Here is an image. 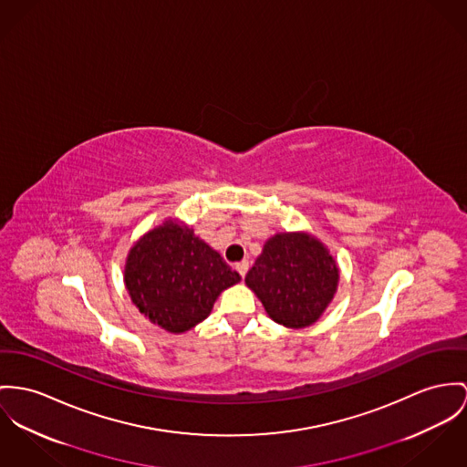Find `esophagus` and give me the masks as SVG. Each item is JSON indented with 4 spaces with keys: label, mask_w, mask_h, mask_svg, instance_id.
<instances>
[{
    "label": "esophagus",
    "mask_w": 467,
    "mask_h": 467,
    "mask_svg": "<svg viewBox=\"0 0 467 467\" xmlns=\"http://www.w3.org/2000/svg\"><path fill=\"white\" fill-rule=\"evenodd\" d=\"M236 270H238V274H240L242 277H245L247 272H249V261H240V263H236Z\"/></svg>",
    "instance_id": "1"
}]
</instances>
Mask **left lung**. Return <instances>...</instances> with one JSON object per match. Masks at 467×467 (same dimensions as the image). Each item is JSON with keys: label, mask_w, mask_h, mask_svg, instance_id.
<instances>
[{"label": "left lung", "mask_w": 467, "mask_h": 467, "mask_svg": "<svg viewBox=\"0 0 467 467\" xmlns=\"http://www.w3.org/2000/svg\"><path fill=\"white\" fill-rule=\"evenodd\" d=\"M337 266L322 244L307 234L270 238L245 283L272 320L302 328L322 317L337 287Z\"/></svg>", "instance_id": "8db88e82"}]
</instances>
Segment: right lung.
<instances>
[{
	"instance_id": "obj_1",
	"label": "right lung",
	"mask_w": 467,
	"mask_h": 467,
	"mask_svg": "<svg viewBox=\"0 0 467 467\" xmlns=\"http://www.w3.org/2000/svg\"><path fill=\"white\" fill-rule=\"evenodd\" d=\"M124 281L150 322L184 332L212 313L220 291L240 275L192 229L169 220L130 251Z\"/></svg>"
}]
</instances>
